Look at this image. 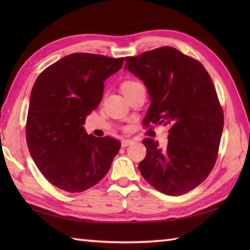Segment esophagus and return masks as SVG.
Masks as SVG:
<instances>
[{
	"label": "esophagus",
	"instance_id": "obj_1",
	"mask_svg": "<svg viewBox=\"0 0 250 250\" xmlns=\"http://www.w3.org/2000/svg\"><path fill=\"white\" fill-rule=\"evenodd\" d=\"M132 142H133V141H132V140H129V139L122 140V141H121V146H122V147H126V146H129Z\"/></svg>",
	"mask_w": 250,
	"mask_h": 250
}]
</instances>
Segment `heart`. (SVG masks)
<instances>
[{"instance_id": "obj_1", "label": "heart", "mask_w": 250, "mask_h": 250, "mask_svg": "<svg viewBox=\"0 0 250 250\" xmlns=\"http://www.w3.org/2000/svg\"><path fill=\"white\" fill-rule=\"evenodd\" d=\"M136 83H137L136 82H132V81L125 82L124 84H122V91H125V90H126V89H130L131 87H133Z\"/></svg>"}]
</instances>
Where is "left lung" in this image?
<instances>
[{
    "instance_id": "8db88e82",
    "label": "left lung",
    "mask_w": 250,
    "mask_h": 250,
    "mask_svg": "<svg viewBox=\"0 0 250 250\" xmlns=\"http://www.w3.org/2000/svg\"><path fill=\"white\" fill-rule=\"evenodd\" d=\"M125 68L149 93L145 124L169 125L166 149L143 141L147 153L140 172L162 193H187L208 176L219 149L224 111L213 81L199 61L168 46L126 57Z\"/></svg>"
}]
</instances>
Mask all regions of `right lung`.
<instances>
[{
	"mask_svg": "<svg viewBox=\"0 0 250 250\" xmlns=\"http://www.w3.org/2000/svg\"><path fill=\"white\" fill-rule=\"evenodd\" d=\"M125 58L72 54L40 74L32 88L26 144L37 168L56 187L82 192L109 171L120 149L113 137L88 135L83 124L103 98L104 82Z\"/></svg>",
	"mask_w": 250,
	"mask_h": 250,
	"instance_id": "add662e5",
	"label": "right lung"
}]
</instances>
